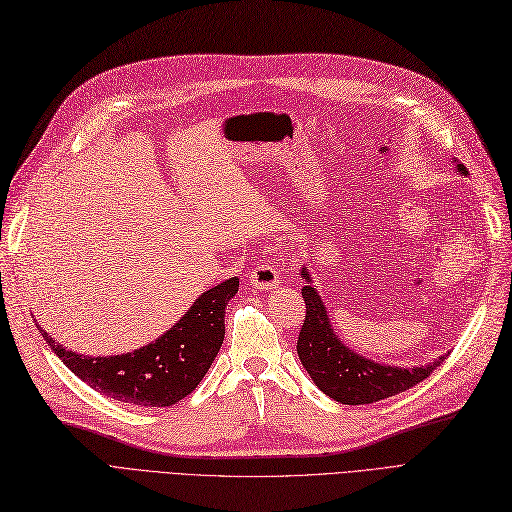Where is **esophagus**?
<instances>
[{
    "mask_svg": "<svg viewBox=\"0 0 512 512\" xmlns=\"http://www.w3.org/2000/svg\"><path fill=\"white\" fill-rule=\"evenodd\" d=\"M250 280L256 288L260 290H271L275 286H280V271L275 269L273 262H260L256 269L250 271Z\"/></svg>",
    "mask_w": 512,
    "mask_h": 512,
    "instance_id": "esophagus-1",
    "label": "esophagus"
}]
</instances>
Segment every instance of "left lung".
<instances>
[{"label":"left lung","instance_id":"8db88e82","mask_svg":"<svg viewBox=\"0 0 512 512\" xmlns=\"http://www.w3.org/2000/svg\"><path fill=\"white\" fill-rule=\"evenodd\" d=\"M459 170L466 173L463 164H459ZM301 277L312 282L305 269L301 271ZM303 299L305 320L297 339L299 359L318 389L339 401V404H374V401L404 393L412 389L414 384L429 378L431 371L440 367V363L446 359V356H440L436 363L414 369L367 361L356 352H350L335 337L327 318V309H324L318 292L312 286H303Z\"/></svg>","mask_w":512,"mask_h":512}]
</instances>
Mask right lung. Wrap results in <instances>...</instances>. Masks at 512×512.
<instances>
[{
  "label": "right lung",
  "instance_id": "add662e5",
  "mask_svg": "<svg viewBox=\"0 0 512 512\" xmlns=\"http://www.w3.org/2000/svg\"><path fill=\"white\" fill-rule=\"evenodd\" d=\"M237 290L239 277H230L207 290L168 333L141 350L121 356L91 359L55 344L40 324L38 331L66 367L91 389L123 404L166 408L188 397L205 378L224 342L226 303Z\"/></svg>",
  "mask_w": 512,
  "mask_h": 512
}]
</instances>
